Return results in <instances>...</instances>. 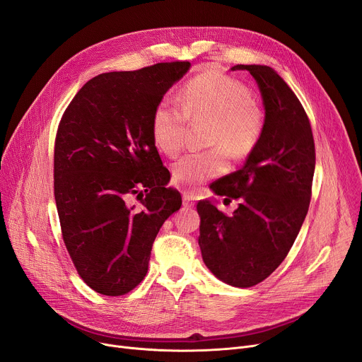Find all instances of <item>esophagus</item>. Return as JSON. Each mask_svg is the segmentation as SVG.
Returning <instances> with one entry per match:
<instances>
[{
  "mask_svg": "<svg viewBox=\"0 0 362 362\" xmlns=\"http://www.w3.org/2000/svg\"><path fill=\"white\" fill-rule=\"evenodd\" d=\"M183 205L185 206L195 205V195L192 192H183Z\"/></svg>",
  "mask_w": 362,
  "mask_h": 362,
  "instance_id": "obj_1",
  "label": "esophagus"
}]
</instances>
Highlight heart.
<instances>
[{"instance_id":"1","label":"heart","mask_w":362,"mask_h":362,"mask_svg":"<svg viewBox=\"0 0 362 362\" xmlns=\"http://www.w3.org/2000/svg\"><path fill=\"white\" fill-rule=\"evenodd\" d=\"M180 108L161 101L151 119L156 146L168 157H176L183 148L186 119L210 122L208 142L214 148L191 152L171 168L173 182L191 189L208 179L223 175L229 167L227 152L233 158L250 156L264 132V111L252 100L243 83L217 70H206L189 81L180 93Z\"/></svg>"}]
</instances>
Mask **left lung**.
<instances>
[{
	"label": "left lung",
	"mask_w": 362,
	"mask_h": 362,
	"mask_svg": "<svg viewBox=\"0 0 362 362\" xmlns=\"http://www.w3.org/2000/svg\"><path fill=\"white\" fill-rule=\"evenodd\" d=\"M232 70H248L255 79L264 132L243 167L210 186L229 202L236 199V210L224 214L210 201L198 202V243L204 264L218 280L251 288L286 258L305 220L315 148L305 110L276 70L259 64Z\"/></svg>",
	"instance_id": "obj_1"
}]
</instances>
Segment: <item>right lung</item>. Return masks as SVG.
<instances>
[{
  "instance_id": "right-lung-1",
  "label": "right lung",
  "mask_w": 362,
  "mask_h": 362,
  "mask_svg": "<svg viewBox=\"0 0 362 362\" xmlns=\"http://www.w3.org/2000/svg\"><path fill=\"white\" fill-rule=\"evenodd\" d=\"M191 63H158L95 76L66 108L55 138L54 197L63 239L90 289L120 296L135 289L163 223L182 206L167 187L151 133L165 92ZM138 194L141 206L125 204Z\"/></svg>"
}]
</instances>
